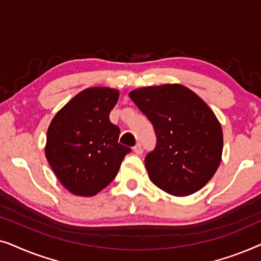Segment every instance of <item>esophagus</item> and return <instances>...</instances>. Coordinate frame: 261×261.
I'll return each mask as SVG.
<instances>
[{
  "label": "esophagus",
  "instance_id": "esophagus-1",
  "mask_svg": "<svg viewBox=\"0 0 261 261\" xmlns=\"http://www.w3.org/2000/svg\"><path fill=\"white\" fill-rule=\"evenodd\" d=\"M133 151L135 154H141L142 153V147H141V144H137L133 147Z\"/></svg>",
  "mask_w": 261,
  "mask_h": 261
}]
</instances>
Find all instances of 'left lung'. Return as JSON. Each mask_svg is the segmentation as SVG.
Here are the masks:
<instances>
[{
	"label": "left lung",
	"mask_w": 261,
	"mask_h": 261,
	"mask_svg": "<svg viewBox=\"0 0 261 261\" xmlns=\"http://www.w3.org/2000/svg\"><path fill=\"white\" fill-rule=\"evenodd\" d=\"M129 97L155 130L156 146L145 158L152 183L178 197L201 190L222 159V127L213 110L181 84L139 88Z\"/></svg>",
	"instance_id": "left-lung-1"
}]
</instances>
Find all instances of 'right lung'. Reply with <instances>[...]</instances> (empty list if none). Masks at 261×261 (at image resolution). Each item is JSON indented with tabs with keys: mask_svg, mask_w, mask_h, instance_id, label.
<instances>
[{
	"mask_svg": "<svg viewBox=\"0 0 261 261\" xmlns=\"http://www.w3.org/2000/svg\"><path fill=\"white\" fill-rule=\"evenodd\" d=\"M119 90L88 88L71 98L47 129L45 155L63 187L76 196L98 194L116 177L129 147L119 144V127L109 113Z\"/></svg>",
	"mask_w": 261,
	"mask_h": 261,
	"instance_id": "right-lung-1",
	"label": "right lung"
}]
</instances>
